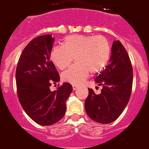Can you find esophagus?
I'll use <instances>...</instances> for the list:
<instances>
[{
    "label": "esophagus",
    "mask_w": 149,
    "mask_h": 149,
    "mask_svg": "<svg viewBox=\"0 0 149 149\" xmlns=\"http://www.w3.org/2000/svg\"><path fill=\"white\" fill-rule=\"evenodd\" d=\"M72 87H73V90H74V91H75V90H77V89H78V88H79V87H78V85H75V84H73V85H72Z\"/></svg>",
    "instance_id": "1"
}]
</instances>
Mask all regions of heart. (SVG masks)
Returning a JSON list of instances; mask_svg holds the SVG:
<instances>
[{
    "mask_svg": "<svg viewBox=\"0 0 149 149\" xmlns=\"http://www.w3.org/2000/svg\"><path fill=\"white\" fill-rule=\"evenodd\" d=\"M71 65L62 73L63 80L71 84H81L90 75L97 74L104 70L111 56V46L104 37L74 34L65 37L62 45L54 46L50 58L56 67L65 69L73 61Z\"/></svg>",
    "mask_w": 149,
    "mask_h": 149,
    "instance_id": "b5f03b06",
    "label": "heart"
}]
</instances>
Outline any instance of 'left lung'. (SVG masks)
<instances>
[{
  "mask_svg": "<svg viewBox=\"0 0 149 149\" xmlns=\"http://www.w3.org/2000/svg\"><path fill=\"white\" fill-rule=\"evenodd\" d=\"M133 71L128 54L119 41L111 47L110 64L96 77L95 81L102 85L96 95L88 88L84 108L89 118L96 122L108 124L119 117L129 102L132 88Z\"/></svg>",
  "mask_w": 149,
  "mask_h": 149,
  "instance_id": "1",
  "label": "left lung"
}]
</instances>
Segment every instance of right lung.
<instances>
[{
  "label": "right lung",
  "instance_id": "obj_1",
  "mask_svg": "<svg viewBox=\"0 0 149 149\" xmlns=\"http://www.w3.org/2000/svg\"><path fill=\"white\" fill-rule=\"evenodd\" d=\"M54 38L51 34L35 38L21 53L16 69L19 102L27 115L41 125H52L60 121L66 111V101L72 86L63 83L52 91L50 86L60 80L50 59Z\"/></svg>",
  "mask_w": 149,
  "mask_h": 149
}]
</instances>
